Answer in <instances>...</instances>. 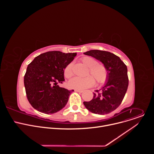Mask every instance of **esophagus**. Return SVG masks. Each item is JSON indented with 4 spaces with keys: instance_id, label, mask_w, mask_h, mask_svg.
<instances>
[{
    "instance_id": "1",
    "label": "esophagus",
    "mask_w": 154,
    "mask_h": 154,
    "mask_svg": "<svg viewBox=\"0 0 154 154\" xmlns=\"http://www.w3.org/2000/svg\"><path fill=\"white\" fill-rule=\"evenodd\" d=\"M75 92H79V93H83V90H75Z\"/></svg>"
}]
</instances>
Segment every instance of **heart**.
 Here are the masks:
<instances>
[{"label": "heart", "instance_id": "heart-1", "mask_svg": "<svg viewBox=\"0 0 154 154\" xmlns=\"http://www.w3.org/2000/svg\"><path fill=\"white\" fill-rule=\"evenodd\" d=\"M82 63L88 67V73L93 75L99 83H104L107 78V69L105 66L102 63H97V61L93 57L86 56L82 58ZM73 63H69L64 69L65 77L70 78L73 75ZM93 76V77H94ZM92 75H88L85 77H75L68 82V85L71 88L75 90H85L94 85L95 79Z\"/></svg>", "mask_w": 154, "mask_h": 154}]
</instances>
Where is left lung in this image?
<instances>
[{
  "label": "left lung",
  "instance_id": "left-lung-1",
  "mask_svg": "<svg viewBox=\"0 0 154 154\" xmlns=\"http://www.w3.org/2000/svg\"><path fill=\"white\" fill-rule=\"evenodd\" d=\"M84 54L101 61L106 68L108 75L104 86L99 90L101 92L96 90L93 99L83 102V104L90 112L95 114L111 113L120 105L127 90V66L119 57L107 51L91 50Z\"/></svg>",
  "mask_w": 154,
  "mask_h": 154
}]
</instances>
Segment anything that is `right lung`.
I'll use <instances>...</instances> for the list:
<instances>
[{
  "label": "right lung",
  "instance_id": "add662e5",
  "mask_svg": "<svg viewBox=\"0 0 154 154\" xmlns=\"http://www.w3.org/2000/svg\"><path fill=\"white\" fill-rule=\"evenodd\" d=\"M76 55L60 51L47 52L35 57L28 65L24 86L27 99L36 110L53 114L66 105L74 90L69 91L57 84L64 81V69Z\"/></svg>",
  "mask_w": 154,
  "mask_h": 154
}]
</instances>
